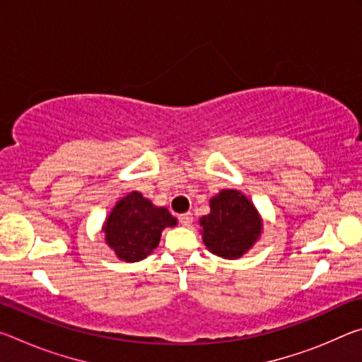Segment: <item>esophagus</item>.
<instances>
[{
    "label": "esophagus",
    "instance_id": "34e87169",
    "mask_svg": "<svg viewBox=\"0 0 362 362\" xmlns=\"http://www.w3.org/2000/svg\"><path fill=\"white\" fill-rule=\"evenodd\" d=\"M192 220H193V214H192V212L180 214V216H179V222H180L183 226H188L189 223H192Z\"/></svg>",
    "mask_w": 362,
    "mask_h": 362
}]
</instances>
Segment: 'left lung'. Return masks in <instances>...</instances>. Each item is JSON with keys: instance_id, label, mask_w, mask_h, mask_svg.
Instances as JSON below:
<instances>
[{"instance_id": "left-lung-1", "label": "left lung", "mask_w": 362, "mask_h": 362, "mask_svg": "<svg viewBox=\"0 0 362 362\" xmlns=\"http://www.w3.org/2000/svg\"><path fill=\"white\" fill-rule=\"evenodd\" d=\"M203 241L223 259L241 257L260 236L262 222L254 204L236 189H222L211 199V214L201 217Z\"/></svg>"}]
</instances>
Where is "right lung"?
Masks as SVG:
<instances>
[{"label":"right lung","instance_id":"add662e5","mask_svg":"<svg viewBox=\"0 0 362 362\" xmlns=\"http://www.w3.org/2000/svg\"><path fill=\"white\" fill-rule=\"evenodd\" d=\"M177 220L166 207H155L139 192L118 201L103 226L105 240L121 260L139 262L158 246L161 231Z\"/></svg>","mask_w":362,"mask_h":362}]
</instances>
